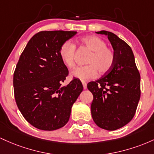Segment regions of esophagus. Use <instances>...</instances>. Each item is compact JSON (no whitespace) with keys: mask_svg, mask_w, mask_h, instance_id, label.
I'll list each match as a JSON object with an SVG mask.
<instances>
[{"mask_svg":"<svg viewBox=\"0 0 154 154\" xmlns=\"http://www.w3.org/2000/svg\"><path fill=\"white\" fill-rule=\"evenodd\" d=\"M82 84H83V87H84V89H86L87 88L86 86V83L85 82H82Z\"/></svg>","mask_w":154,"mask_h":154,"instance_id":"34e87169","label":"esophagus"}]
</instances>
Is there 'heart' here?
<instances>
[{
  "mask_svg": "<svg viewBox=\"0 0 154 154\" xmlns=\"http://www.w3.org/2000/svg\"><path fill=\"white\" fill-rule=\"evenodd\" d=\"M81 42L92 52L86 60L88 65L74 68L70 72L71 76L85 81L95 78L97 72L100 75L109 72L115 63L116 55L113 49L107 47L106 41L98 36L87 35L82 38ZM75 46L71 41H65L60 46V59L68 68L75 65Z\"/></svg>",
  "mask_w": 154,
  "mask_h": 154,
  "instance_id": "1",
  "label": "heart"
}]
</instances>
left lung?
I'll return each instance as SVG.
<instances>
[{"label":"left lung","mask_w":154,"mask_h":154,"mask_svg":"<svg viewBox=\"0 0 154 154\" xmlns=\"http://www.w3.org/2000/svg\"><path fill=\"white\" fill-rule=\"evenodd\" d=\"M108 36L116 59L110 70L95 82L88 83L93 94L91 113L98 127L116 130L133 119L140 98V75L132 50L111 32H96Z\"/></svg>","instance_id":"8db88e82"}]
</instances>
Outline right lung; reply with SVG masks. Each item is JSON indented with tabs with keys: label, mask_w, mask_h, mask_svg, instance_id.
Instances as JSON below:
<instances>
[{
	"label": "right lung",
	"mask_w": 154,
	"mask_h": 154,
	"mask_svg": "<svg viewBox=\"0 0 154 154\" xmlns=\"http://www.w3.org/2000/svg\"><path fill=\"white\" fill-rule=\"evenodd\" d=\"M75 31H41L34 35L20 55L14 72V91L19 110L31 125L52 131L69 121L72 104L83 91L73 79L62 86L68 70L59 51Z\"/></svg>",
	"instance_id": "1"
}]
</instances>
